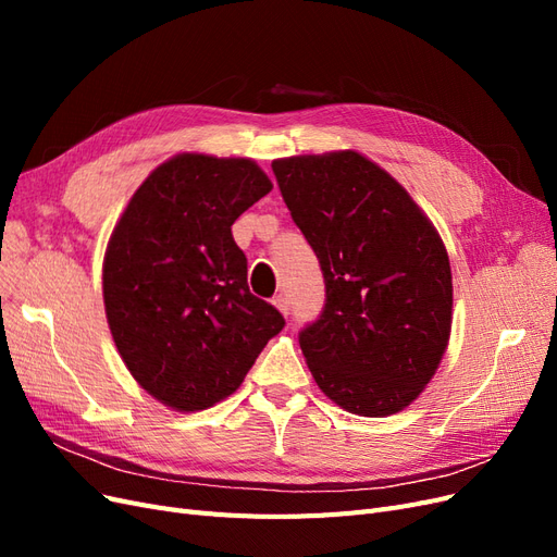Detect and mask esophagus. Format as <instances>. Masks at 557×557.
I'll return each mask as SVG.
<instances>
[{"label": "esophagus", "mask_w": 557, "mask_h": 557, "mask_svg": "<svg viewBox=\"0 0 557 557\" xmlns=\"http://www.w3.org/2000/svg\"><path fill=\"white\" fill-rule=\"evenodd\" d=\"M274 307L283 313V315H288L290 313V299H288V295H283V293H278V295H274Z\"/></svg>", "instance_id": "34e87169"}]
</instances>
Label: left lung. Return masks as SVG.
Returning <instances> with one entry per match:
<instances>
[{
	"mask_svg": "<svg viewBox=\"0 0 557 557\" xmlns=\"http://www.w3.org/2000/svg\"><path fill=\"white\" fill-rule=\"evenodd\" d=\"M272 170L325 278V307L299 332L318 387L350 413L401 411L434 376L450 334L440 234L356 150L274 160Z\"/></svg>",
	"mask_w": 557,
	"mask_h": 557,
	"instance_id": "obj_1",
	"label": "left lung"
}]
</instances>
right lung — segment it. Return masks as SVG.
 <instances>
[{"instance_id": "add662e5", "label": "right lung", "mask_w": 557, "mask_h": 557, "mask_svg": "<svg viewBox=\"0 0 557 557\" xmlns=\"http://www.w3.org/2000/svg\"><path fill=\"white\" fill-rule=\"evenodd\" d=\"M272 190L246 158L183 153L134 193L104 258L117 352L146 393L176 411L232 395L285 320L248 290L237 218Z\"/></svg>"}]
</instances>
